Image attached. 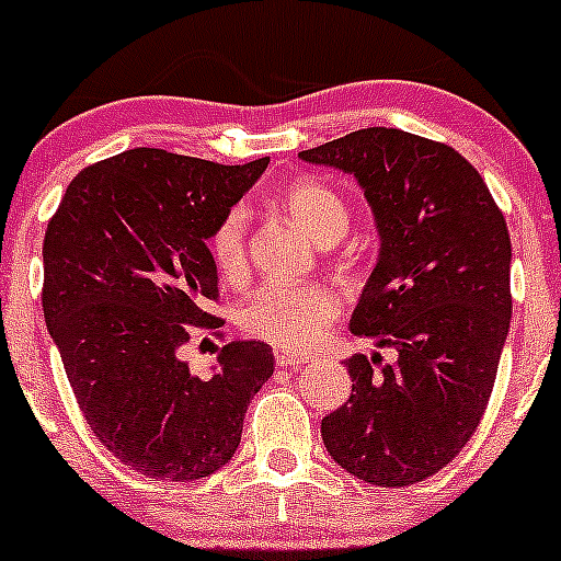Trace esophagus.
I'll return each mask as SVG.
<instances>
[{
	"mask_svg": "<svg viewBox=\"0 0 561 561\" xmlns=\"http://www.w3.org/2000/svg\"><path fill=\"white\" fill-rule=\"evenodd\" d=\"M274 358H276V366H282V369H298V366L309 364V358H304V355L298 353H287V350H276Z\"/></svg>",
	"mask_w": 561,
	"mask_h": 561,
	"instance_id": "34e87169",
	"label": "esophagus"
}]
</instances>
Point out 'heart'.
Instances as JSON below:
<instances>
[{"instance_id": "b5f03b06", "label": "heart", "mask_w": 561, "mask_h": 561, "mask_svg": "<svg viewBox=\"0 0 561 561\" xmlns=\"http://www.w3.org/2000/svg\"><path fill=\"white\" fill-rule=\"evenodd\" d=\"M282 211L317 244H333L350 228V208L331 184L320 179H293L276 195ZM208 257L225 282L247 274V214L233 206L208 233ZM342 314V296L325 282L265 285L241 307L239 325L247 336L279 350H307Z\"/></svg>"}]
</instances>
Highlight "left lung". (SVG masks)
<instances>
[{
	"mask_svg": "<svg viewBox=\"0 0 561 561\" xmlns=\"http://www.w3.org/2000/svg\"><path fill=\"white\" fill-rule=\"evenodd\" d=\"M298 157L364 186L382 247L350 331L399 353L347 360L353 393L322 417V443L366 483H421L489 407L513 314L502 208L472 162L404 129L366 127Z\"/></svg>",
	"mask_w": 561,
	"mask_h": 561,
	"instance_id": "obj_1",
	"label": "left lung"
}]
</instances>
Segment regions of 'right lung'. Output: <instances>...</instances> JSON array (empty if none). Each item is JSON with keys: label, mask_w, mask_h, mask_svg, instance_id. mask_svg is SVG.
I'll return each instance as SVG.
<instances>
[{"label": "right lung", "mask_w": 561, "mask_h": 561, "mask_svg": "<svg viewBox=\"0 0 561 561\" xmlns=\"http://www.w3.org/2000/svg\"><path fill=\"white\" fill-rule=\"evenodd\" d=\"M268 165L129 149L83 168L43 241V312L94 437L135 472L208 478L241 443L249 401L274 375L263 342L217 347L211 377L181 347L222 325L208 233Z\"/></svg>", "instance_id": "add662e5"}]
</instances>
